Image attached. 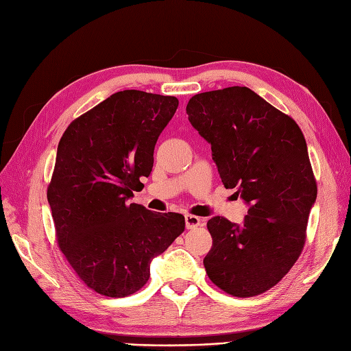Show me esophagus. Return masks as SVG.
<instances>
[{
	"mask_svg": "<svg viewBox=\"0 0 351 351\" xmlns=\"http://www.w3.org/2000/svg\"><path fill=\"white\" fill-rule=\"evenodd\" d=\"M184 219H186V227H187L189 230H192V228L199 227V226H200V222H202V219H200L199 217H196V215H190V214H187V215L184 217Z\"/></svg>",
	"mask_w": 351,
	"mask_h": 351,
	"instance_id": "1",
	"label": "esophagus"
}]
</instances>
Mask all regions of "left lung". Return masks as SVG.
I'll return each instance as SVG.
<instances>
[{
  "label": "left lung",
  "instance_id": "obj_1",
  "mask_svg": "<svg viewBox=\"0 0 351 351\" xmlns=\"http://www.w3.org/2000/svg\"><path fill=\"white\" fill-rule=\"evenodd\" d=\"M189 121L210 143L222 184L249 204L243 226L208 221L209 280L234 297L278 284L299 259L317 186L300 127L246 86L197 93Z\"/></svg>",
  "mask_w": 351,
  "mask_h": 351
}]
</instances>
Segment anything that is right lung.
<instances>
[{
	"label": "right lung",
	"mask_w": 351,
	"mask_h": 351,
	"mask_svg": "<svg viewBox=\"0 0 351 351\" xmlns=\"http://www.w3.org/2000/svg\"><path fill=\"white\" fill-rule=\"evenodd\" d=\"M177 107L176 97L121 90L61 136L47 190L57 243L77 277L102 295L139 291L151 261L184 231L182 214L129 204Z\"/></svg>",
	"instance_id": "add662e5"
}]
</instances>
